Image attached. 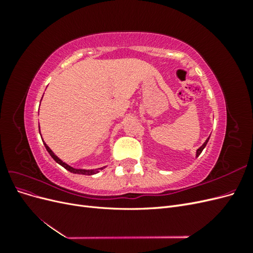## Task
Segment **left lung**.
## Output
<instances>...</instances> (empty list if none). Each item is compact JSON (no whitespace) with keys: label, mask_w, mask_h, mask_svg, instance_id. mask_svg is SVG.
<instances>
[{"label":"left lung","mask_w":253,"mask_h":253,"mask_svg":"<svg viewBox=\"0 0 253 253\" xmlns=\"http://www.w3.org/2000/svg\"><path fill=\"white\" fill-rule=\"evenodd\" d=\"M209 138H210V137H209ZM209 138L208 139H207L206 141H205V143L202 145V147L200 148V149H198L197 151H196V157H198V156H200L201 155V153L203 152V150L205 149V147H206V145H207V142H208V140H209Z\"/></svg>","instance_id":"8db88e82"}]
</instances>
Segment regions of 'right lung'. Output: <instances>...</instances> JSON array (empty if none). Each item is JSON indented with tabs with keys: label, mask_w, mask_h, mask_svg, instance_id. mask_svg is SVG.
<instances>
[{
	"label": "right lung",
	"mask_w": 253,
	"mask_h": 253,
	"mask_svg": "<svg viewBox=\"0 0 253 253\" xmlns=\"http://www.w3.org/2000/svg\"><path fill=\"white\" fill-rule=\"evenodd\" d=\"M44 145H45V148H46L47 152L49 153V155H50L53 159H55V162L58 163L59 165L62 166L63 168H65V169H66L67 171H70V172H72V173H75V174H83V175H93V174L98 173L99 170H102V169H103V168H100V169H96V170H81V169H75V168H72L71 166L66 165L65 163L62 162V160L59 159L55 154H53V152L48 148V145H47L46 143H45V142H44Z\"/></svg>",
	"instance_id": "right-lung-1"
}]
</instances>
